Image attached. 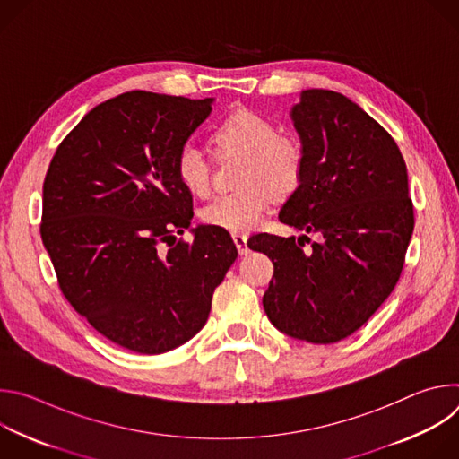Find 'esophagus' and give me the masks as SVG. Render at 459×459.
I'll return each mask as SVG.
<instances>
[{
	"instance_id": "34e87169",
	"label": "esophagus",
	"mask_w": 459,
	"mask_h": 459,
	"mask_svg": "<svg viewBox=\"0 0 459 459\" xmlns=\"http://www.w3.org/2000/svg\"><path fill=\"white\" fill-rule=\"evenodd\" d=\"M232 239L238 247V252L239 254H247L248 252V247H247V234H241V232H232Z\"/></svg>"
}]
</instances>
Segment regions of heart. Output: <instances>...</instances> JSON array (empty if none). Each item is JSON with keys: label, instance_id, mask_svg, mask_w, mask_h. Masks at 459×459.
Segmentation results:
<instances>
[{"label": "heart", "instance_id": "obj_1", "mask_svg": "<svg viewBox=\"0 0 459 459\" xmlns=\"http://www.w3.org/2000/svg\"><path fill=\"white\" fill-rule=\"evenodd\" d=\"M214 140L223 149L248 154L241 190L221 194L202 209L207 225L243 232L254 229L273 205V193L292 190L301 174L299 147L278 136V126L265 116L252 110H238L227 116L216 128ZM176 176L194 195H205L211 188V169L204 151L194 143H183L176 154Z\"/></svg>", "mask_w": 459, "mask_h": 459}]
</instances>
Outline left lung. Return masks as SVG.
<instances>
[{
	"mask_svg": "<svg viewBox=\"0 0 459 459\" xmlns=\"http://www.w3.org/2000/svg\"><path fill=\"white\" fill-rule=\"evenodd\" d=\"M290 119L303 165L280 221L319 241L303 248L307 234L261 232L247 245L273 259L271 323L326 345L356 333L400 280L414 230L407 165L386 130L340 92L301 91Z\"/></svg>",
	"mask_w": 459,
	"mask_h": 459,
	"instance_id": "obj_1",
	"label": "left lung"
}]
</instances>
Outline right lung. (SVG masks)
Returning a JSON list of instances; mask_svg holds the SVG:
<instances>
[{
	"instance_id": "add662e5",
	"label": "right lung",
	"mask_w": 459,
	"mask_h": 459,
	"mask_svg": "<svg viewBox=\"0 0 459 459\" xmlns=\"http://www.w3.org/2000/svg\"><path fill=\"white\" fill-rule=\"evenodd\" d=\"M212 103L116 96L71 130L45 176L41 239L59 289L123 349L161 354L194 338L238 257L225 229L190 227L192 194L174 165ZM185 228L193 243L163 253L160 243Z\"/></svg>"
}]
</instances>
